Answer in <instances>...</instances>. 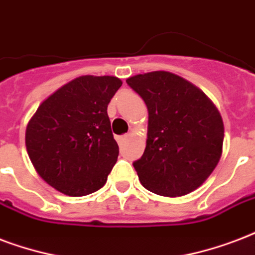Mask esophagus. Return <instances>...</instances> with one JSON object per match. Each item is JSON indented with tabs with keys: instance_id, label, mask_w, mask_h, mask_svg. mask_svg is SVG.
<instances>
[{
	"instance_id": "34e87169",
	"label": "esophagus",
	"mask_w": 255,
	"mask_h": 255,
	"mask_svg": "<svg viewBox=\"0 0 255 255\" xmlns=\"http://www.w3.org/2000/svg\"><path fill=\"white\" fill-rule=\"evenodd\" d=\"M128 139V135H124V136H119V137H118V141H119V144H123L124 141L127 140Z\"/></svg>"
}]
</instances>
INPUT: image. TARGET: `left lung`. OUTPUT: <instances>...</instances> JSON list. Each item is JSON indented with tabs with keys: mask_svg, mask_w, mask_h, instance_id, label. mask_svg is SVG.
Returning <instances> with one entry per match:
<instances>
[{
	"mask_svg": "<svg viewBox=\"0 0 255 255\" xmlns=\"http://www.w3.org/2000/svg\"><path fill=\"white\" fill-rule=\"evenodd\" d=\"M144 100L148 131L133 163L140 183L162 197H182L205 183L222 156V116L205 92L171 72L128 77Z\"/></svg>",
	"mask_w": 255,
	"mask_h": 255,
	"instance_id": "left-lung-1",
	"label": "left lung"
}]
</instances>
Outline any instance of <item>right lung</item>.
<instances>
[{
	"mask_svg": "<svg viewBox=\"0 0 255 255\" xmlns=\"http://www.w3.org/2000/svg\"><path fill=\"white\" fill-rule=\"evenodd\" d=\"M122 80L80 76L40 104L25 144L37 174L69 197H84L107 182L119 155L107 108Z\"/></svg>",
	"mask_w": 255,
	"mask_h": 255,
	"instance_id": "obj_1",
	"label": "right lung"
}]
</instances>
